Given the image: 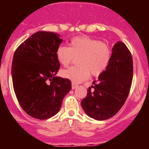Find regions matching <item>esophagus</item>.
I'll use <instances>...</instances> for the list:
<instances>
[{"instance_id":"1","label":"esophagus","mask_w":149,"mask_h":149,"mask_svg":"<svg viewBox=\"0 0 149 149\" xmlns=\"http://www.w3.org/2000/svg\"><path fill=\"white\" fill-rule=\"evenodd\" d=\"M77 86H78V85H77V84H74V83H72V89H76V88H77Z\"/></svg>"}]
</instances>
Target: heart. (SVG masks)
Here are the masks:
<instances>
[{
    "label": "heart",
    "mask_w": 149,
    "mask_h": 149,
    "mask_svg": "<svg viewBox=\"0 0 149 149\" xmlns=\"http://www.w3.org/2000/svg\"><path fill=\"white\" fill-rule=\"evenodd\" d=\"M56 58L63 66H68L77 58L78 66L63 70L61 75L74 84L86 80L89 73L98 76L106 70L111 59V50L107 43L87 36L71 39L69 47L60 46L56 51Z\"/></svg>",
    "instance_id": "obj_1"
}]
</instances>
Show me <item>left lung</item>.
Returning a JSON list of instances; mask_svg holds the SVG:
<instances>
[{
    "label": "left lung",
    "instance_id": "8db88e82",
    "mask_svg": "<svg viewBox=\"0 0 149 149\" xmlns=\"http://www.w3.org/2000/svg\"><path fill=\"white\" fill-rule=\"evenodd\" d=\"M132 80V56L125 44L119 41L112 49L107 68L98 76V83L94 81V86L89 87L81 101L84 112L95 120L113 117L125 102Z\"/></svg>",
    "mask_w": 149,
    "mask_h": 149
}]
</instances>
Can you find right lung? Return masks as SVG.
<instances>
[{"instance_id":"right-lung-1","label":"right lung","mask_w":149,"mask_h":149,"mask_svg":"<svg viewBox=\"0 0 149 149\" xmlns=\"http://www.w3.org/2000/svg\"><path fill=\"white\" fill-rule=\"evenodd\" d=\"M62 42L59 34L39 31L14 53L13 89L22 109L35 119L43 120L56 115L72 89L70 80L56 76L60 66L56 51Z\"/></svg>"}]
</instances>
